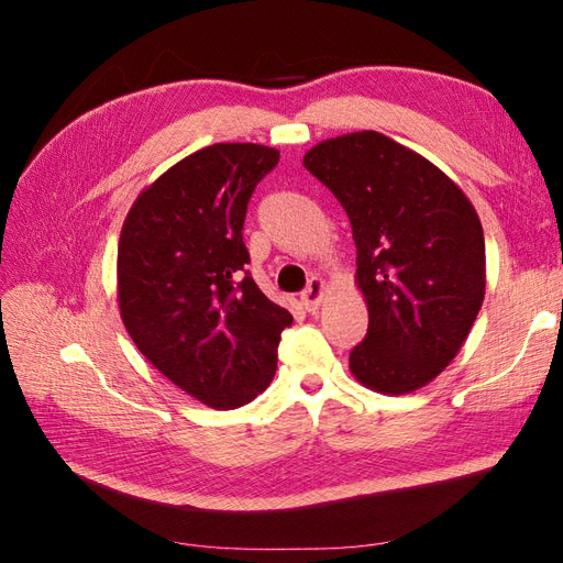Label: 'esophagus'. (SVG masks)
<instances>
[{"instance_id":"1","label":"esophagus","mask_w":563,"mask_h":563,"mask_svg":"<svg viewBox=\"0 0 563 563\" xmlns=\"http://www.w3.org/2000/svg\"><path fill=\"white\" fill-rule=\"evenodd\" d=\"M323 296H327V284H323V279H319V277H312L310 284H308V288H305L302 296H300V300H302V305H305V310L314 312V310L319 308V305H321Z\"/></svg>"}]
</instances>
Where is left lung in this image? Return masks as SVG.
<instances>
[{
	"instance_id": "obj_1",
	"label": "left lung",
	"mask_w": 563,
	"mask_h": 563,
	"mask_svg": "<svg viewBox=\"0 0 563 563\" xmlns=\"http://www.w3.org/2000/svg\"><path fill=\"white\" fill-rule=\"evenodd\" d=\"M345 209L368 331L350 371L383 395L434 380L470 335L486 291L482 220L465 192L418 152L378 131L314 145L302 157Z\"/></svg>"
}]
</instances>
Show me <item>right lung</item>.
<instances>
[{
  "label": "right lung",
  "mask_w": 563,
  "mask_h": 563,
  "mask_svg": "<svg viewBox=\"0 0 563 563\" xmlns=\"http://www.w3.org/2000/svg\"><path fill=\"white\" fill-rule=\"evenodd\" d=\"M279 150L216 143L139 195L117 251L119 312L145 360L211 408L255 399L277 371L291 312L251 279L249 199Z\"/></svg>",
  "instance_id": "add662e5"
}]
</instances>
